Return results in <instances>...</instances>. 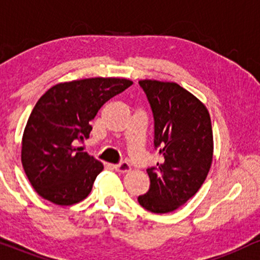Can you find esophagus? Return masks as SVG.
Segmentation results:
<instances>
[{"label":"esophagus","instance_id":"1","mask_svg":"<svg viewBox=\"0 0 260 260\" xmlns=\"http://www.w3.org/2000/svg\"><path fill=\"white\" fill-rule=\"evenodd\" d=\"M114 169H115V171L120 172V173H126V172L130 171L131 167H130V165L127 162L121 161L120 163H118V165L114 166Z\"/></svg>","mask_w":260,"mask_h":260}]
</instances>
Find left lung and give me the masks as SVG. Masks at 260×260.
I'll list each match as a JSON object with an SVG mask.
<instances>
[{
	"label": "left lung",
	"instance_id": "8db88e82",
	"mask_svg": "<svg viewBox=\"0 0 260 260\" xmlns=\"http://www.w3.org/2000/svg\"><path fill=\"white\" fill-rule=\"evenodd\" d=\"M153 115V146L163 162L147 168L150 189L140 195L142 208L154 214L174 211L197 194L212 162L211 120L206 107L173 82L139 81Z\"/></svg>",
	"mask_w": 260,
	"mask_h": 260
}]
</instances>
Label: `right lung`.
Returning a JSON list of instances; mask_svg holds the SVG:
<instances>
[{
  "mask_svg": "<svg viewBox=\"0 0 260 260\" xmlns=\"http://www.w3.org/2000/svg\"><path fill=\"white\" fill-rule=\"evenodd\" d=\"M125 78H84L46 91L31 110L22 140V165L31 186L56 205H74L91 193L103 165L76 147L106 102L129 88Z\"/></svg>",
  "mask_w": 260,
  "mask_h": 260,
  "instance_id": "add662e5",
  "label": "right lung"
}]
</instances>
